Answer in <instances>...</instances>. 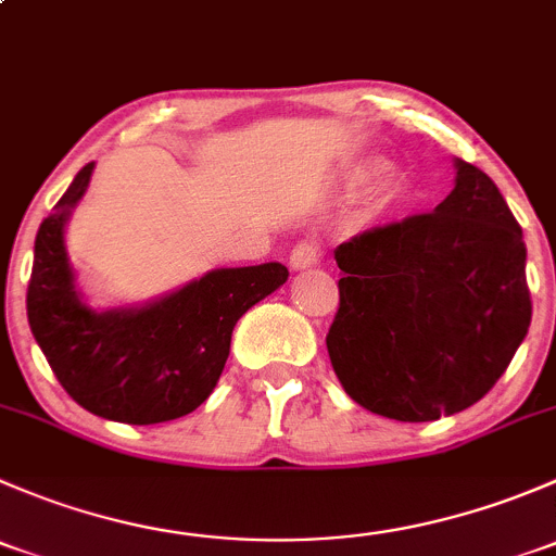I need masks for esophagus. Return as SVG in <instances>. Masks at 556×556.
Listing matches in <instances>:
<instances>
[{"label": "esophagus", "mask_w": 556, "mask_h": 556, "mask_svg": "<svg viewBox=\"0 0 556 556\" xmlns=\"http://www.w3.org/2000/svg\"><path fill=\"white\" fill-rule=\"evenodd\" d=\"M317 266V247L314 244H295L293 252H290V268L293 271H304V268Z\"/></svg>", "instance_id": "obj_1"}]
</instances>
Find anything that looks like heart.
I'll return each instance as SVG.
<instances>
[{
	"mask_svg": "<svg viewBox=\"0 0 556 556\" xmlns=\"http://www.w3.org/2000/svg\"><path fill=\"white\" fill-rule=\"evenodd\" d=\"M390 169V161L382 159V155H361V159H352L341 166L339 174L333 179L336 193L341 195H355L361 190H368V195L363 199L361 210L352 217V226L355 228H368L377 226L382 217L390 215L397 206V201L406 193V185L397 174H383Z\"/></svg>",
	"mask_w": 556,
	"mask_h": 556,
	"instance_id": "obj_1",
	"label": "heart"
}]
</instances>
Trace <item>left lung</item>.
Returning <instances> with one entry per match:
<instances>
[{"label":"left lung","instance_id":"left-lung-1","mask_svg":"<svg viewBox=\"0 0 556 556\" xmlns=\"http://www.w3.org/2000/svg\"><path fill=\"white\" fill-rule=\"evenodd\" d=\"M341 304L328 355L346 395L379 417L433 422L492 390L530 328L527 247L497 185L454 159L430 215L333 250Z\"/></svg>","mask_w":556,"mask_h":556}]
</instances>
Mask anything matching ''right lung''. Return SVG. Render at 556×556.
I'll list each match as a JSON object with an SVG mask.
<instances>
[{"instance_id":"1","label":"right lung","mask_w":556,"mask_h":556,"mask_svg":"<svg viewBox=\"0 0 556 556\" xmlns=\"http://www.w3.org/2000/svg\"><path fill=\"white\" fill-rule=\"evenodd\" d=\"M93 161L75 174L35 239L26 314L55 379L97 417L155 425L195 412L217 387L247 309L288 282L282 263L212 268L159 299L91 306L77 282L66 226Z\"/></svg>"}]
</instances>
